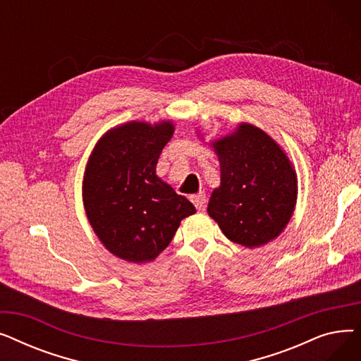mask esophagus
<instances>
[{
    "label": "esophagus",
    "mask_w": 361,
    "mask_h": 361,
    "mask_svg": "<svg viewBox=\"0 0 361 361\" xmlns=\"http://www.w3.org/2000/svg\"><path fill=\"white\" fill-rule=\"evenodd\" d=\"M190 200L193 202V204L196 206V209H203L204 207V204H206V196H204V193H197V195H193L192 197H190Z\"/></svg>",
    "instance_id": "obj_1"
}]
</instances>
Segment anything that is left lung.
Segmentation results:
<instances>
[{"label": "left lung", "mask_w": 361, "mask_h": 361, "mask_svg": "<svg viewBox=\"0 0 361 361\" xmlns=\"http://www.w3.org/2000/svg\"><path fill=\"white\" fill-rule=\"evenodd\" d=\"M214 147L221 185L211 196L207 214L226 238L244 247H259L278 237L297 199V178L286 154L252 124H241Z\"/></svg>", "instance_id": "left-lung-1"}]
</instances>
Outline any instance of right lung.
Returning a JSON list of instances; mask_svg holds the SVG:
<instances>
[{"mask_svg":"<svg viewBox=\"0 0 361 361\" xmlns=\"http://www.w3.org/2000/svg\"><path fill=\"white\" fill-rule=\"evenodd\" d=\"M169 121L127 123L99 140L90 155L83 200L89 222L105 247L127 262L154 260L173 240L195 206L157 177Z\"/></svg>","mask_w":361,"mask_h":361,"instance_id":"add662e5","label":"right lung"}]
</instances>
